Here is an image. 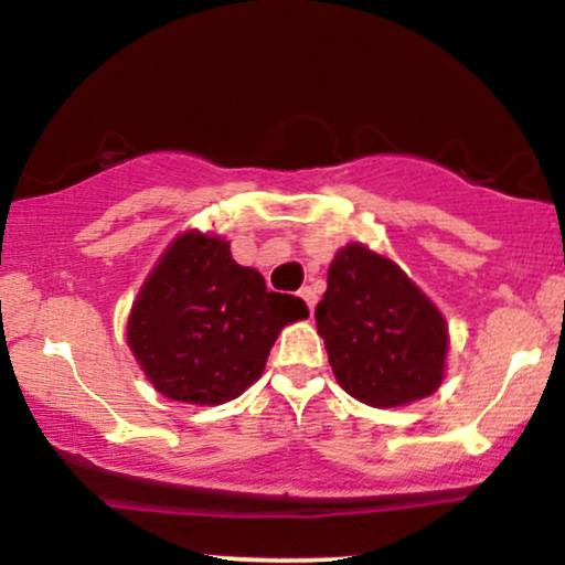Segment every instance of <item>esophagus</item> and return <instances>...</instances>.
Masks as SVG:
<instances>
[{"label":"esophagus","instance_id":"34e87169","mask_svg":"<svg viewBox=\"0 0 565 565\" xmlns=\"http://www.w3.org/2000/svg\"><path fill=\"white\" fill-rule=\"evenodd\" d=\"M300 297L305 300V305H308L310 313H313V310H316V302H319V295H316V289L302 287V289H300Z\"/></svg>","mask_w":565,"mask_h":565}]
</instances>
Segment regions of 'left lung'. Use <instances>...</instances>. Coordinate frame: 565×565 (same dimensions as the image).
I'll return each mask as SVG.
<instances>
[{
	"instance_id": "1",
	"label": "left lung",
	"mask_w": 565,
	"mask_h": 565,
	"mask_svg": "<svg viewBox=\"0 0 565 565\" xmlns=\"http://www.w3.org/2000/svg\"><path fill=\"white\" fill-rule=\"evenodd\" d=\"M316 323L337 382L369 406H404L444 380L446 321L387 257L350 244L334 257Z\"/></svg>"
}]
</instances>
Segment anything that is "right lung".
<instances>
[{"label":"right lung","instance_id":"obj_1","mask_svg":"<svg viewBox=\"0 0 565 565\" xmlns=\"http://www.w3.org/2000/svg\"><path fill=\"white\" fill-rule=\"evenodd\" d=\"M305 316L300 297L268 291L233 263L228 242L183 233L142 284L127 340L161 395L223 404L260 377L278 332Z\"/></svg>","mask_w":565,"mask_h":565}]
</instances>
